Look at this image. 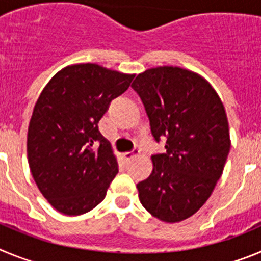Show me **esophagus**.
<instances>
[{
	"mask_svg": "<svg viewBox=\"0 0 261 261\" xmlns=\"http://www.w3.org/2000/svg\"><path fill=\"white\" fill-rule=\"evenodd\" d=\"M137 154H140V149H138V147H135L132 151H125V153H123V158L125 159V161H129L130 158L137 155Z\"/></svg>",
	"mask_w": 261,
	"mask_h": 261,
	"instance_id": "obj_1",
	"label": "esophagus"
}]
</instances>
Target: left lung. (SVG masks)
<instances>
[{"label": "left lung", "mask_w": 261, "mask_h": 261, "mask_svg": "<svg viewBox=\"0 0 261 261\" xmlns=\"http://www.w3.org/2000/svg\"><path fill=\"white\" fill-rule=\"evenodd\" d=\"M154 140L153 171L137 184L142 206L163 222H180L201 208L222 175L230 151L225 107L213 87L193 71L159 66L132 84Z\"/></svg>", "instance_id": "obj_1"}]
</instances>
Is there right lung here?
<instances>
[{"mask_svg":"<svg viewBox=\"0 0 261 261\" xmlns=\"http://www.w3.org/2000/svg\"><path fill=\"white\" fill-rule=\"evenodd\" d=\"M133 78L77 64L60 70L41 91L30 120L27 158L36 186L60 213L80 216L106 197L119 165L98 123Z\"/></svg>","mask_w":261,"mask_h":261,"instance_id":"add662e5","label":"right lung"}]
</instances>
